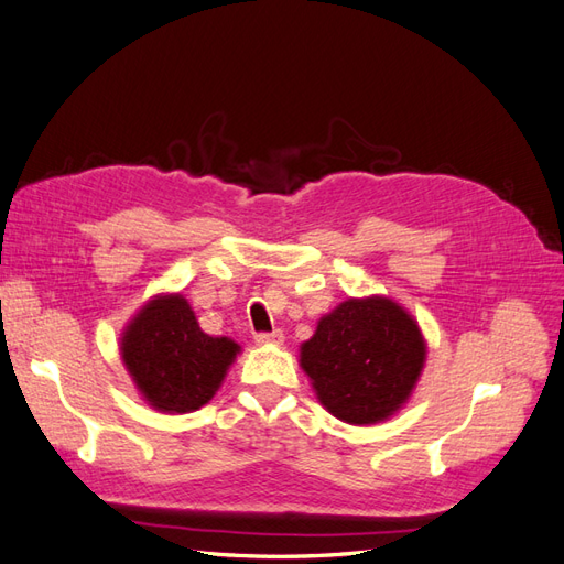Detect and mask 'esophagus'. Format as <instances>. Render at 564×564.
<instances>
[{"mask_svg": "<svg viewBox=\"0 0 564 564\" xmlns=\"http://www.w3.org/2000/svg\"><path fill=\"white\" fill-rule=\"evenodd\" d=\"M254 340L259 345H281L283 343V334L276 328V330H271V334H257Z\"/></svg>", "mask_w": 564, "mask_h": 564, "instance_id": "obj_1", "label": "esophagus"}]
</instances>
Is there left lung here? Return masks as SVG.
<instances>
[{"mask_svg":"<svg viewBox=\"0 0 564 564\" xmlns=\"http://www.w3.org/2000/svg\"><path fill=\"white\" fill-rule=\"evenodd\" d=\"M426 365L414 316L386 295L348 297L300 345V367L336 420L371 426L408 405Z\"/></svg>","mask_w":564,"mask_h":564,"instance_id":"8db88e82","label":"left lung"}]
</instances>
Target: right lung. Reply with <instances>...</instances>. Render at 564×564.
<instances>
[{
	"label": "right lung",
	"instance_id": "1",
	"mask_svg": "<svg viewBox=\"0 0 564 564\" xmlns=\"http://www.w3.org/2000/svg\"><path fill=\"white\" fill-rule=\"evenodd\" d=\"M126 371L156 412H195L219 391L240 345L209 336L181 293H159L133 314L119 338Z\"/></svg>",
	"mask_w": 564,
	"mask_h": 564
}]
</instances>
